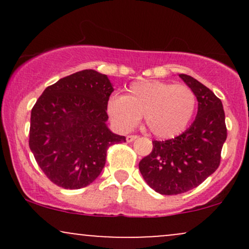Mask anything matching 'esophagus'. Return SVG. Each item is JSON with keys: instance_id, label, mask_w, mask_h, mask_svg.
Masks as SVG:
<instances>
[{"instance_id": "34e87169", "label": "esophagus", "mask_w": 249, "mask_h": 249, "mask_svg": "<svg viewBox=\"0 0 249 249\" xmlns=\"http://www.w3.org/2000/svg\"><path fill=\"white\" fill-rule=\"evenodd\" d=\"M137 138H138V136H136V134H131V136H127L126 137V142H131L136 141Z\"/></svg>"}]
</instances>
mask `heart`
<instances>
[{
	"instance_id": "1",
	"label": "heart",
	"mask_w": 249,
	"mask_h": 249,
	"mask_svg": "<svg viewBox=\"0 0 249 249\" xmlns=\"http://www.w3.org/2000/svg\"><path fill=\"white\" fill-rule=\"evenodd\" d=\"M196 108V96L190 87L161 81L134 83L125 96L108 99L107 112L116 126L128 131L141 117L154 137L170 139L186 130Z\"/></svg>"
}]
</instances>
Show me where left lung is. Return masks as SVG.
<instances>
[{"instance_id": "obj_1", "label": "left lung", "mask_w": 249, "mask_h": 249, "mask_svg": "<svg viewBox=\"0 0 249 249\" xmlns=\"http://www.w3.org/2000/svg\"><path fill=\"white\" fill-rule=\"evenodd\" d=\"M179 77L196 96V121L178 137L153 141L152 152L139 162L148 186L164 196L193 190L215 172L227 138L221 101L193 77L184 73Z\"/></svg>"}]
</instances>
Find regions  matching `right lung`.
Here are the masks:
<instances>
[{
  "instance_id": "1",
  "label": "right lung",
  "mask_w": 249,
  "mask_h": 249,
  "mask_svg": "<svg viewBox=\"0 0 249 249\" xmlns=\"http://www.w3.org/2000/svg\"><path fill=\"white\" fill-rule=\"evenodd\" d=\"M107 75L82 70L43 91L31 110L29 147L57 186L78 190L95 181L113 144L126 142L108 130Z\"/></svg>"
}]
</instances>
